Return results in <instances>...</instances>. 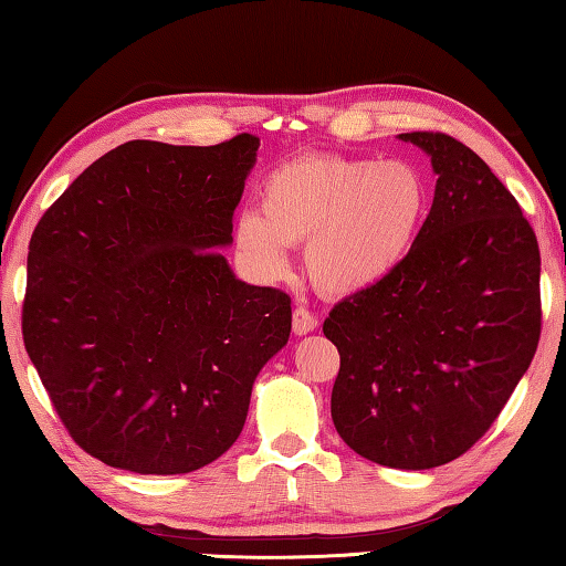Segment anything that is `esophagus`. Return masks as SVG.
<instances>
[{"label":"esophagus","mask_w":566,"mask_h":566,"mask_svg":"<svg viewBox=\"0 0 566 566\" xmlns=\"http://www.w3.org/2000/svg\"><path fill=\"white\" fill-rule=\"evenodd\" d=\"M319 327L317 317L310 310H304V306H296L294 314H292V329L296 337H302V334H310Z\"/></svg>","instance_id":"obj_1"}]
</instances>
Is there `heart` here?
I'll use <instances>...</instances> for the list:
<instances>
[{
    "mask_svg": "<svg viewBox=\"0 0 566 566\" xmlns=\"http://www.w3.org/2000/svg\"><path fill=\"white\" fill-rule=\"evenodd\" d=\"M262 212L234 219V247L266 282L290 272L286 244H306L312 282L334 296L375 290L401 270L424 229L432 191L405 159L300 155L264 177Z\"/></svg>",
    "mask_w": 566,
    "mask_h": 566,
    "instance_id": "obj_1",
    "label": "heart"
}]
</instances>
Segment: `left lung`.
<instances>
[{
  "mask_svg": "<svg viewBox=\"0 0 566 566\" xmlns=\"http://www.w3.org/2000/svg\"><path fill=\"white\" fill-rule=\"evenodd\" d=\"M437 175L409 260L324 319L339 349L332 419L359 457L432 469L462 457L539 344V247L484 159L439 132L399 134Z\"/></svg>",
  "mask_w": 566,
  "mask_h": 566,
  "instance_id": "8db88e82",
  "label": "left lung"
}]
</instances>
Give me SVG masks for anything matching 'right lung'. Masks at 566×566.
I'll use <instances>...</instances> for the list:
<instances>
[{"label":"right lung","mask_w":566,"mask_h":566,"mask_svg":"<svg viewBox=\"0 0 566 566\" xmlns=\"http://www.w3.org/2000/svg\"><path fill=\"white\" fill-rule=\"evenodd\" d=\"M260 139H134L76 177L36 224L24 347L84 452L137 474H187L242 432L292 300L237 280L219 249Z\"/></svg>","instance_id":"obj_1"}]
</instances>
